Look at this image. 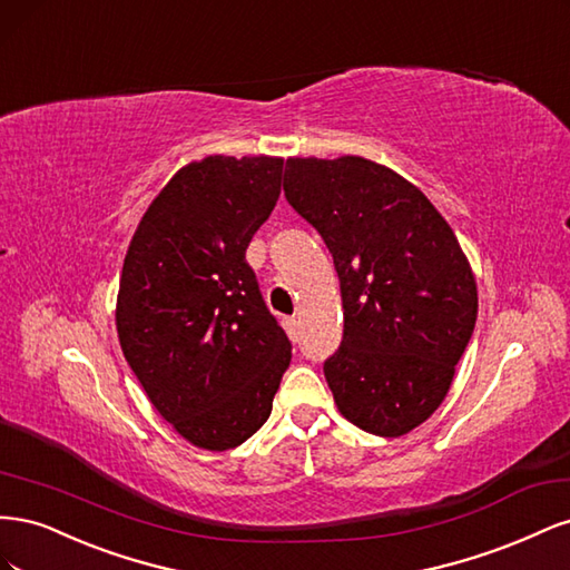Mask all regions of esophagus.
Instances as JSON below:
<instances>
[{
  "mask_svg": "<svg viewBox=\"0 0 570 570\" xmlns=\"http://www.w3.org/2000/svg\"><path fill=\"white\" fill-rule=\"evenodd\" d=\"M283 325H285V331H287L292 337L297 335V318H295V316H292V318H285V321H283Z\"/></svg>",
  "mask_w": 570,
  "mask_h": 570,
  "instance_id": "34e87169",
  "label": "esophagus"
}]
</instances>
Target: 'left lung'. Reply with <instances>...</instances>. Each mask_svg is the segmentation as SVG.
<instances>
[{"instance_id": "8db88e82", "label": "left lung", "mask_w": 570, "mask_h": 570, "mask_svg": "<svg viewBox=\"0 0 570 570\" xmlns=\"http://www.w3.org/2000/svg\"><path fill=\"white\" fill-rule=\"evenodd\" d=\"M285 197L323 237L344 333L323 373L340 413L381 438L433 416L478 318V287L450 223L416 185L364 157H292Z\"/></svg>"}]
</instances>
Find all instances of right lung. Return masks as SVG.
I'll use <instances>...</instances> for the list:
<instances>
[{
  "instance_id": "obj_1",
  "label": "right lung",
  "mask_w": 570,
  "mask_h": 570,
  "mask_svg": "<svg viewBox=\"0 0 570 570\" xmlns=\"http://www.w3.org/2000/svg\"><path fill=\"white\" fill-rule=\"evenodd\" d=\"M281 157H206L149 204L120 273L116 331L149 402L199 450L249 440L292 344L245 252L281 197Z\"/></svg>"
}]
</instances>
